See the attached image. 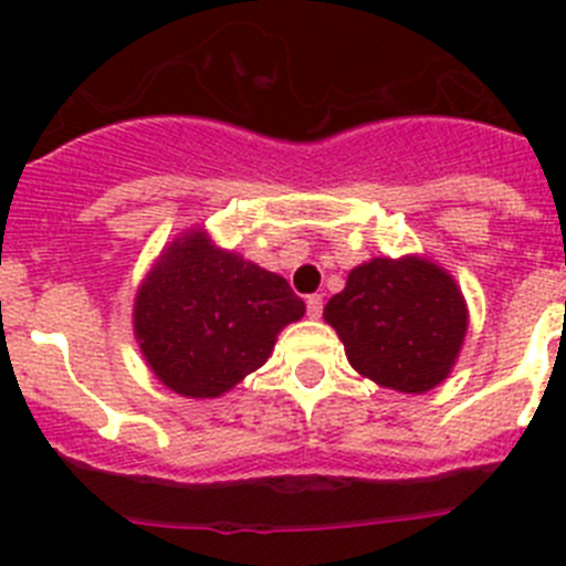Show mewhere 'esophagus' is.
<instances>
[{
    "label": "esophagus",
    "mask_w": 566,
    "mask_h": 566,
    "mask_svg": "<svg viewBox=\"0 0 566 566\" xmlns=\"http://www.w3.org/2000/svg\"><path fill=\"white\" fill-rule=\"evenodd\" d=\"M306 312H308V317H319V314H323V297H319V294H308Z\"/></svg>",
    "instance_id": "1"
}]
</instances>
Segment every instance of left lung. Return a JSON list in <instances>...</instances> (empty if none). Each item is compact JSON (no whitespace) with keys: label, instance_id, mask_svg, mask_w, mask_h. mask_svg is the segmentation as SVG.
Returning <instances> with one entry per match:
<instances>
[{"label":"left lung","instance_id":"1","mask_svg":"<svg viewBox=\"0 0 566 566\" xmlns=\"http://www.w3.org/2000/svg\"><path fill=\"white\" fill-rule=\"evenodd\" d=\"M363 377L399 394L448 379L468 334V303L451 272L419 254L371 258L323 308Z\"/></svg>","mask_w":566,"mask_h":566}]
</instances>
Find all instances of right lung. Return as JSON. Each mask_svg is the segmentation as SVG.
Masks as SVG:
<instances>
[{"label": "right lung", "mask_w": 566, "mask_h": 566, "mask_svg": "<svg viewBox=\"0 0 566 566\" xmlns=\"http://www.w3.org/2000/svg\"><path fill=\"white\" fill-rule=\"evenodd\" d=\"M306 314L286 277L187 229L135 292L133 332L149 371L187 399H214L272 357L277 334Z\"/></svg>", "instance_id": "right-lung-1"}]
</instances>
